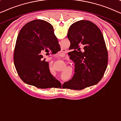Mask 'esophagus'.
Returning <instances> with one entry per match:
<instances>
[{
    "mask_svg": "<svg viewBox=\"0 0 121 121\" xmlns=\"http://www.w3.org/2000/svg\"><path fill=\"white\" fill-rule=\"evenodd\" d=\"M65 50H64V49H62V52H65Z\"/></svg>",
    "mask_w": 121,
    "mask_h": 121,
    "instance_id": "obj_1",
    "label": "esophagus"
}]
</instances>
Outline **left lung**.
Masks as SVG:
<instances>
[{
    "instance_id": "1",
    "label": "left lung",
    "mask_w": 121,
    "mask_h": 121,
    "mask_svg": "<svg viewBox=\"0 0 121 121\" xmlns=\"http://www.w3.org/2000/svg\"><path fill=\"white\" fill-rule=\"evenodd\" d=\"M70 42L68 53L75 63V73L64 82V88L80 90L98 83L107 66L108 53L103 35L93 22L80 20L69 27L67 35ZM81 48H83L82 51Z\"/></svg>"
}]
</instances>
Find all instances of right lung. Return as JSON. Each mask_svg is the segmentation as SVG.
Returning <instances> with one entry per match:
<instances>
[{"label":"right lung","instance_id":"1","mask_svg":"<svg viewBox=\"0 0 121 121\" xmlns=\"http://www.w3.org/2000/svg\"><path fill=\"white\" fill-rule=\"evenodd\" d=\"M60 49L52 25L43 20H35L23 26L18 35L14 62L21 80L37 88L56 87L60 82L50 73L48 62L41 52L52 53ZM47 54V53H46Z\"/></svg>","mask_w":121,"mask_h":121}]
</instances>
